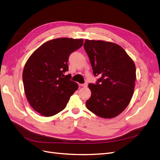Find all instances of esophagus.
Listing matches in <instances>:
<instances>
[{
	"label": "esophagus",
	"mask_w": 160,
	"mask_h": 160,
	"mask_svg": "<svg viewBox=\"0 0 160 160\" xmlns=\"http://www.w3.org/2000/svg\"><path fill=\"white\" fill-rule=\"evenodd\" d=\"M80 86H82V87H84V88H86V87H87V86H88V84H87V83L80 84Z\"/></svg>",
	"instance_id": "obj_1"
}]
</instances>
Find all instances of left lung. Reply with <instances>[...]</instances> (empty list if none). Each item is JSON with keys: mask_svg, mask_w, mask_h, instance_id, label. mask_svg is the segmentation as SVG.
<instances>
[{"mask_svg": "<svg viewBox=\"0 0 160 160\" xmlns=\"http://www.w3.org/2000/svg\"><path fill=\"white\" fill-rule=\"evenodd\" d=\"M84 47L94 76L99 77L96 84L88 85L92 95L86 107L100 117L113 118L125 109L132 97L134 62L121 46L113 43L86 39Z\"/></svg>", "mask_w": 160, "mask_h": 160, "instance_id": "8db88e82", "label": "left lung"}]
</instances>
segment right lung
Instances as JSON below:
<instances>
[{
    "label": "right lung",
    "instance_id": "right-lung-1",
    "mask_svg": "<svg viewBox=\"0 0 160 160\" xmlns=\"http://www.w3.org/2000/svg\"><path fill=\"white\" fill-rule=\"evenodd\" d=\"M83 45L82 39L58 38L47 41L27 61L22 79L25 94L33 109L45 117L57 114L66 108L78 88L71 81L68 61L71 53Z\"/></svg>",
    "mask_w": 160,
    "mask_h": 160
}]
</instances>
